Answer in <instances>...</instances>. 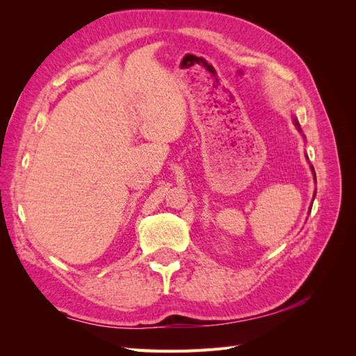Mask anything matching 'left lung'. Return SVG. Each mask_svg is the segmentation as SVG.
<instances>
[{
    "mask_svg": "<svg viewBox=\"0 0 356 356\" xmlns=\"http://www.w3.org/2000/svg\"><path fill=\"white\" fill-rule=\"evenodd\" d=\"M294 123H296V126H297L298 131H301V129H300V124H298V122H297V120H294ZM312 170H314V168H312ZM314 175H315V172H314ZM315 181H316V177H315Z\"/></svg>",
    "mask_w": 356,
    "mask_h": 356,
    "instance_id": "1",
    "label": "left lung"
}]
</instances>
